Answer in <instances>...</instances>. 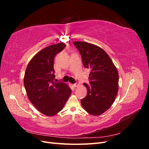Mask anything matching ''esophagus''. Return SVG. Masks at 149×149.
<instances>
[{
    "label": "esophagus",
    "instance_id": "1",
    "mask_svg": "<svg viewBox=\"0 0 149 149\" xmlns=\"http://www.w3.org/2000/svg\"><path fill=\"white\" fill-rule=\"evenodd\" d=\"M73 85H74V86L75 88H77V87H78L80 85V83H79V81H77L76 83H74Z\"/></svg>",
    "mask_w": 149,
    "mask_h": 149
}]
</instances>
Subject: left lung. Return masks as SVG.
I'll return each mask as SVG.
<instances>
[{"label": "left lung", "mask_w": 149, "mask_h": 149, "mask_svg": "<svg viewBox=\"0 0 149 149\" xmlns=\"http://www.w3.org/2000/svg\"><path fill=\"white\" fill-rule=\"evenodd\" d=\"M82 57L84 66L91 70L87 95L81 100L84 110L93 116L104 113L112 106L119 88V73L107 53L95 45L73 42Z\"/></svg>", "instance_id": "1"}]
</instances>
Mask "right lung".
<instances>
[{"mask_svg": "<svg viewBox=\"0 0 149 149\" xmlns=\"http://www.w3.org/2000/svg\"><path fill=\"white\" fill-rule=\"evenodd\" d=\"M65 47V43H60L42 49L30 61L25 71L24 83L29 100L48 116L62 110L71 94L66 83L53 81L54 58Z\"/></svg>", "mask_w": 149, "mask_h": 149, "instance_id": "1", "label": "right lung"}]
</instances>
